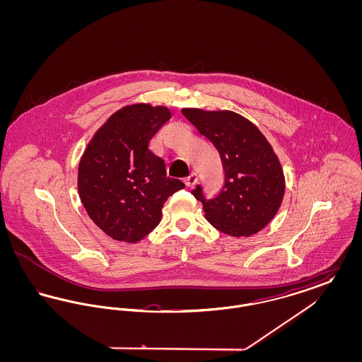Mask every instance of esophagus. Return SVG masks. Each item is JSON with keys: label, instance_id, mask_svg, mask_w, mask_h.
Wrapping results in <instances>:
<instances>
[{"label": "esophagus", "instance_id": "34e87169", "mask_svg": "<svg viewBox=\"0 0 362 362\" xmlns=\"http://www.w3.org/2000/svg\"><path fill=\"white\" fill-rule=\"evenodd\" d=\"M185 185L187 186V187H192L197 182H198V176H197V173H189L187 177H185Z\"/></svg>", "mask_w": 362, "mask_h": 362}]
</instances>
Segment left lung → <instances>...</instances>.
Masks as SVG:
<instances>
[{"mask_svg":"<svg viewBox=\"0 0 362 362\" xmlns=\"http://www.w3.org/2000/svg\"><path fill=\"white\" fill-rule=\"evenodd\" d=\"M183 115L214 145L224 168V186L206 199L198 185L191 194L202 202L205 217L225 235L251 236L276 216L285 177L272 145L258 127L232 111L183 108Z\"/></svg>","mask_w":362,"mask_h":362,"instance_id":"left-lung-1","label":"left lung"}]
</instances>
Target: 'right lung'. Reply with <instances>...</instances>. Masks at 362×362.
I'll return each mask as SVG.
<instances>
[{"instance_id": "right-lung-1", "label": "right lung", "mask_w": 362, "mask_h": 362, "mask_svg": "<svg viewBox=\"0 0 362 362\" xmlns=\"http://www.w3.org/2000/svg\"><path fill=\"white\" fill-rule=\"evenodd\" d=\"M170 118L163 105H126L96 132L80 160V199L90 220L115 240L137 243L149 235L165 201L185 187L149 149Z\"/></svg>"}]
</instances>
